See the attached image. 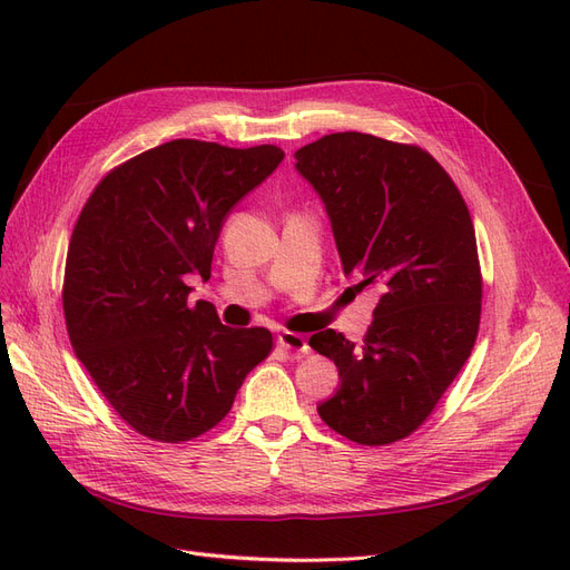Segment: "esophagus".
<instances>
[{"label": "esophagus", "instance_id": "obj_1", "mask_svg": "<svg viewBox=\"0 0 570 570\" xmlns=\"http://www.w3.org/2000/svg\"><path fill=\"white\" fill-rule=\"evenodd\" d=\"M278 344L292 354H306L308 352V342L304 340V335H297V333H281Z\"/></svg>", "mask_w": 570, "mask_h": 570}]
</instances>
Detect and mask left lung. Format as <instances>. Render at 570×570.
<instances>
[{
	"label": "left lung",
	"mask_w": 570,
	"mask_h": 570,
	"mask_svg": "<svg viewBox=\"0 0 570 570\" xmlns=\"http://www.w3.org/2000/svg\"><path fill=\"white\" fill-rule=\"evenodd\" d=\"M331 218L344 275L381 299L364 344L321 331L340 387L318 404L335 433L366 446L411 435L452 385L478 337L482 278L461 193L428 151L333 132L295 151Z\"/></svg>",
	"instance_id": "left-lung-1"
}]
</instances>
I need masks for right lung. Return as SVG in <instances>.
Returning a JSON list of instances; mask_svg holds the SVG:
<instances>
[{"instance_id": "obj_1", "label": "right lung", "mask_w": 570, "mask_h": 570, "mask_svg": "<svg viewBox=\"0 0 570 570\" xmlns=\"http://www.w3.org/2000/svg\"><path fill=\"white\" fill-rule=\"evenodd\" d=\"M285 151L170 140L105 176L85 202L63 275L73 352L137 433L187 442L218 425L273 350L266 327L223 325L189 281L212 278L233 206Z\"/></svg>"}]
</instances>
